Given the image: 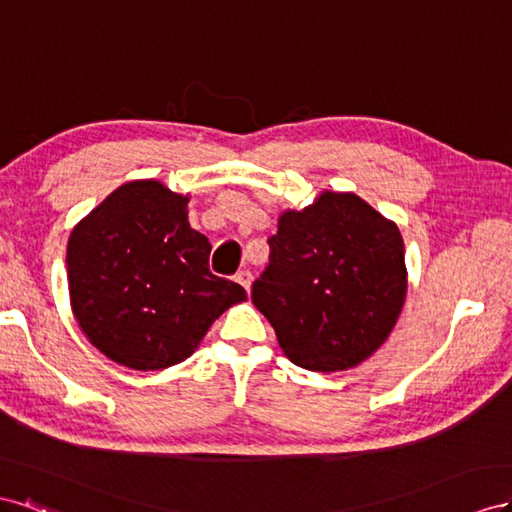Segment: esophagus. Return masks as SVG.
Here are the masks:
<instances>
[{
  "instance_id": "obj_1",
  "label": "esophagus",
  "mask_w": 512,
  "mask_h": 512,
  "mask_svg": "<svg viewBox=\"0 0 512 512\" xmlns=\"http://www.w3.org/2000/svg\"><path fill=\"white\" fill-rule=\"evenodd\" d=\"M236 281L246 289V291H251V283H253V274L248 272V270H242V272H238V276H236Z\"/></svg>"
}]
</instances>
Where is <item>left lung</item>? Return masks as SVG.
Wrapping results in <instances>:
<instances>
[{
  "instance_id": "8db88e82",
  "label": "left lung",
  "mask_w": 512,
  "mask_h": 512,
  "mask_svg": "<svg viewBox=\"0 0 512 512\" xmlns=\"http://www.w3.org/2000/svg\"><path fill=\"white\" fill-rule=\"evenodd\" d=\"M251 300L302 369L358 367L388 339L407 294L399 227L356 193L324 191L285 210Z\"/></svg>"
}]
</instances>
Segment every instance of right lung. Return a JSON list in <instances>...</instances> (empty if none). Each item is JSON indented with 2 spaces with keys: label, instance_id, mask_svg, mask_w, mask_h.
<instances>
[{
  "label": "right lung",
  "instance_id": "1",
  "mask_svg": "<svg viewBox=\"0 0 512 512\" xmlns=\"http://www.w3.org/2000/svg\"><path fill=\"white\" fill-rule=\"evenodd\" d=\"M191 197L158 180L115 188L72 229L70 306L100 354L135 371L193 356L246 291L210 272L212 246L188 223Z\"/></svg>",
  "mask_w": 512,
  "mask_h": 512
}]
</instances>
